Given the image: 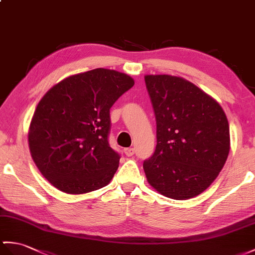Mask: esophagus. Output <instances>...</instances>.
I'll return each instance as SVG.
<instances>
[{
	"label": "esophagus",
	"mask_w": 255,
	"mask_h": 255,
	"mask_svg": "<svg viewBox=\"0 0 255 255\" xmlns=\"http://www.w3.org/2000/svg\"><path fill=\"white\" fill-rule=\"evenodd\" d=\"M124 153L127 156H132L134 154V149L133 147H126V149H124Z\"/></svg>",
	"instance_id": "obj_1"
}]
</instances>
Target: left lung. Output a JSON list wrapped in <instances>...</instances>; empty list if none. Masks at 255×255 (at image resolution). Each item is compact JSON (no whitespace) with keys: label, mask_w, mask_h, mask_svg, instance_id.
<instances>
[{"label":"left lung","mask_w":255,"mask_h":255,"mask_svg":"<svg viewBox=\"0 0 255 255\" xmlns=\"http://www.w3.org/2000/svg\"><path fill=\"white\" fill-rule=\"evenodd\" d=\"M156 120V147L143 162L146 179L165 197L187 200L216 179L230 149L226 114L192 82L170 75H146Z\"/></svg>","instance_id":"obj_1"}]
</instances>
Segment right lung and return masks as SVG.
<instances>
[{
	"label": "right lung",
	"instance_id": "obj_1",
	"mask_svg": "<svg viewBox=\"0 0 255 255\" xmlns=\"http://www.w3.org/2000/svg\"><path fill=\"white\" fill-rule=\"evenodd\" d=\"M133 85L126 74L96 68L63 79L40 100L28 142L52 186L82 194L110 183L121 158L109 144L110 109Z\"/></svg>",
	"mask_w": 255,
	"mask_h": 255
}]
</instances>
